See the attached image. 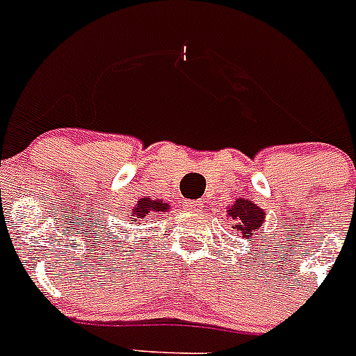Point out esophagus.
Returning a JSON list of instances; mask_svg holds the SVG:
<instances>
[{"label": "esophagus", "mask_w": 356, "mask_h": 356, "mask_svg": "<svg viewBox=\"0 0 356 356\" xmlns=\"http://www.w3.org/2000/svg\"><path fill=\"white\" fill-rule=\"evenodd\" d=\"M186 208L190 211H201L202 202L201 201H190V202H186Z\"/></svg>", "instance_id": "34e87169"}]
</instances>
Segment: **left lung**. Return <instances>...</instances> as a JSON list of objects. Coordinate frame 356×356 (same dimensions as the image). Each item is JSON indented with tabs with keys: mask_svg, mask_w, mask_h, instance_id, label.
Masks as SVG:
<instances>
[{
	"mask_svg": "<svg viewBox=\"0 0 356 356\" xmlns=\"http://www.w3.org/2000/svg\"><path fill=\"white\" fill-rule=\"evenodd\" d=\"M228 211L229 217L235 220V228L241 229L244 237H250L252 232L261 228L262 220H264V211L248 199H237L235 204L228 208Z\"/></svg>",
	"mask_w": 356,
	"mask_h": 356,
	"instance_id": "left-lung-1",
	"label": "left lung"
}]
</instances>
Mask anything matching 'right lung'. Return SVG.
Wrapping results in <instances>:
<instances>
[{
  "mask_svg": "<svg viewBox=\"0 0 356 356\" xmlns=\"http://www.w3.org/2000/svg\"><path fill=\"white\" fill-rule=\"evenodd\" d=\"M168 210V204L163 201H152V199H139V202H137V206L132 210V219L136 217L137 220L143 219V217H146V215L150 213H159V211H166Z\"/></svg>",
  "mask_w": 356,
  "mask_h": 356,
  "instance_id": "1",
  "label": "right lung"
}]
</instances>
